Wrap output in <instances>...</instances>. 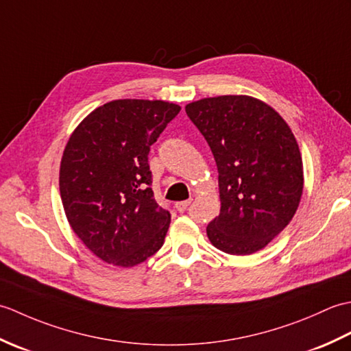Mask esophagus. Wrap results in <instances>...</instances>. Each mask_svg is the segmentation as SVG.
Here are the masks:
<instances>
[{"mask_svg": "<svg viewBox=\"0 0 351 351\" xmlns=\"http://www.w3.org/2000/svg\"><path fill=\"white\" fill-rule=\"evenodd\" d=\"M190 204H191V199H189V200H182V202H176L175 204V208L180 213H184L185 210H187V208L190 206Z\"/></svg>", "mask_w": 351, "mask_h": 351, "instance_id": "esophagus-1", "label": "esophagus"}]
</instances>
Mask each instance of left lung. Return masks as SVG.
Returning <instances> with one entry per match:
<instances>
[{"instance_id": "8db88e82", "label": "left lung", "mask_w": 351, "mask_h": 351, "mask_svg": "<svg viewBox=\"0 0 351 351\" xmlns=\"http://www.w3.org/2000/svg\"><path fill=\"white\" fill-rule=\"evenodd\" d=\"M219 170L220 214L206 226L214 247L252 255L287 228L303 193V162L278 111L245 95L187 104Z\"/></svg>"}]
</instances>
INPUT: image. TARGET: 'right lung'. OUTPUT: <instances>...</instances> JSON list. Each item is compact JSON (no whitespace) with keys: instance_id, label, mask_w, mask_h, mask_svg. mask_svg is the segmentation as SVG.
<instances>
[{"instance_id":"1","label":"right lung","mask_w":351,"mask_h":351,"mask_svg":"<svg viewBox=\"0 0 351 351\" xmlns=\"http://www.w3.org/2000/svg\"><path fill=\"white\" fill-rule=\"evenodd\" d=\"M180 110L166 101H111L69 137L60 164L64 214L104 263L128 268L161 249L170 213L154 199L147 155Z\"/></svg>"}]
</instances>
